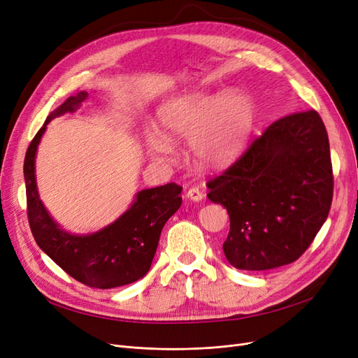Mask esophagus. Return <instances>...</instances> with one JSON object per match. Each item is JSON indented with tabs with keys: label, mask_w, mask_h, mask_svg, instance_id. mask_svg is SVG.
I'll return each mask as SVG.
<instances>
[{
	"label": "esophagus",
	"mask_w": 358,
	"mask_h": 358,
	"mask_svg": "<svg viewBox=\"0 0 358 358\" xmlns=\"http://www.w3.org/2000/svg\"><path fill=\"white\" fill-rule=\"evenodd\" d=\"M187 197L193 201H200L203 199V192L199 189V187H192V189H189V192H187Z\"/></svg>",
	"instance_id": "obj_1"
}]
</instances>
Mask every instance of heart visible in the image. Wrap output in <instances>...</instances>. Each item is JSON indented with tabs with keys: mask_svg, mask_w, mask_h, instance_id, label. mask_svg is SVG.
Here are the masks:
<instances>
[{
	"mask_svg": "<svg viewBox=\"0 0 358 358\" xmlns=\"http://www.w3.org/2000/svg\"><path fill=\"white\" fill-rule=\"evenodd\" d=\"M254 122V106L242 91L223 94L190 92L164 104L158 111L159 136L148 139L158 157L171 154V146L190 138L192 154L204 168L231 164L245 143Z\"/></svg>",
	"mask_w": 358,
	"mask_h": 358,
	"instance_id": "obj_1",
	"label": "heart"
}]
</instances>
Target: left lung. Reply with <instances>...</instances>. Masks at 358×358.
I'll return each instance as SVG.
<instances>
[{
  "mask_svg": "<svg viewBox=\"0 0 358 358\" xmlns=\"http://www.w3.org/2000/svg\"><path fill=\"white\" fill-rule=\"evenodd\" d=\"M208 187L209 200L229 213L223 252L235 268L290 264L309 248L332 203L329 141L321 116L308 110L275 120Z\"/></svg>",
  "mask_w": 358,
  "mask_h": 358,
  "instance_id": "1",
  "label": "left lung"
}]
</instances>
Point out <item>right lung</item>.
<instances>
[{
    "mask_svg": "<svg viewBox=\"0 0 358 358\" xmlns=\"http://www.w3.org/2000/svg\"><path fill=\"white\" fill-rule=\"evenodd\" d=\"M88 97L81 91L69 97L48 116L30 142L24 158L27 217L37 245L66 274L96 289H113L142 278L150 268L165 222L181 206L182 187L169 182L142 190L134 204L108 227L91 235H72L62 231L37 193L34 158L46 124L64 113H72Z\"/></svg>",
    "mask_w": 358,
    "mask_h": 358,
    "instance_id": "right-lung-1",
    "label": "right lung"
}]
</instances>
